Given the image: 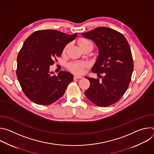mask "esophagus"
Listing matches in <instances>:
<instances>
[{
    "label": "esophagus",
    "instance_id": "1",
    "mask_svg": "<svg viewBox=\"0 0 154 154\" xmlns=\"http://www.w3.org/2000/svg\"><path fill=\"white\" fill-rule=\"evenodd\" d=\"M83 78L82 77H80V76H78V75H74V79L75 80V79H82Z\"/></svg>",
    "mask_w": 154,
    "mask_h": 154
}]
</instances>
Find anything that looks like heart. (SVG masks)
Here are the masks:
<instances>
[{"label":"heart","instance_id":"b5f03b06","mask_svg":"<svg viewBox=\"0 0 154 154\" xmlns=\"http://www.w3.org/2000/svg\"><path fill=\"white\" fill-rule=\"evenodd\" d=\"M88 44H92L90 41L85 39H80L79 41V45L80 48H82L85 46L88 45ZM68 46H66L63 49V52L66 50ZM89 66V64L86 62H72L68 64V68L72 72L75 74L80 75L83 74L85 72V69Z\"/></svg>","mask_w":154,"mask_h":154}]
</instances>
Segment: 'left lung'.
<instances>
[{
	"instance_id": "1",
	"label": "left lung",
	"mask_w": 154,
	"mask_h": 154,
	"mask_svg": "<svg viewBox=\"0 0 154 154\" xmlns=\"http://www.w3.org/2000/svg\"><path fill=\"white\" fill-rule=\"evenodd\" d=\"M82 35L93 41L99 49L92 72L104 73L101 80L85 77L90 82L85 96L99 106L111 105L122 97L131 81L134 61L128 42L122 33L108 27H97Z\"/></svg>"
}]
</instances>
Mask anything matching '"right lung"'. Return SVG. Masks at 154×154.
<instances>
[{
    "instance_id": "add662e5",
    "label": "right lung",
    "mask_w": 154,
    "mask_h": 154,
    "mask_svg": "<svg viewBox=\"0 0 154 154\" xmlns=\"http://www.w3.org/2000/svg\"><path fill=\"white\" fill-rule=\"evenodd\" d=\"M77 33L70 35L55 30H41L30 35L24 42L17 58L16 75L26 96L38 105H48L64 94L73 75L49 72L54 60L60 57L67 44Z\"/></svg>"
}]
</instances>
